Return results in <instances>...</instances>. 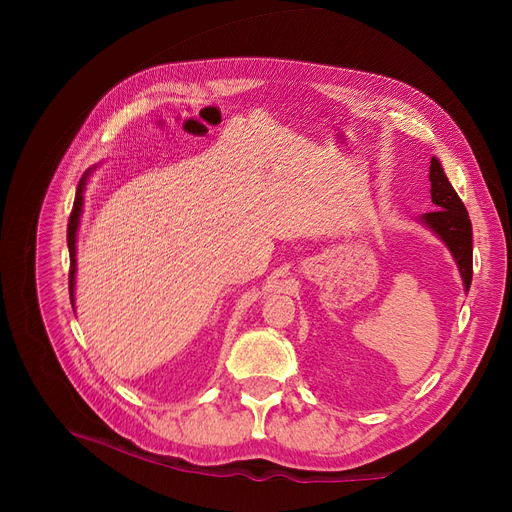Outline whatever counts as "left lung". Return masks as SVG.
I'll return each instance as SVG.
<instances>
[{
	"label": "left lung",
	"instance_id": "1",
	"mask_svg": "<svg viewBox=\"0 0 512 512\" xmlns=\"http://www.w3.org/2000/svg\"><path fill=\"white\" fill-rule=\"evenodd\" d=\"M429 182H432V203L436 205V211L423 213L421 222L434 230L450 249L459 265L465 290H469L473 278V230L469 213L436 157H432V166H429Z\"/></svg>",
	"mask_w": 512,
	"mask_h": 512
}]
</instances>
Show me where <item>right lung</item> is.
<instances>
[{"label":"right lung","mask_w":512,"mask_h":512,"mask_svg":"<svg viewBox=\"0 0 512 512\" xmlns=\"http://www.w3.org/2000/svg\"><path fill=\"white\" fill-rule=\"evenodd\" d=\"M91 176V170H87L78 182L76 188V197H74V205H72V213H70V220H68V251H70V272H68V288H70V303L74 307V274H76V230L80 224V213H83V193H85V186L87 180Z\"/></svg>","instance_id":"1"}]
</instances>
